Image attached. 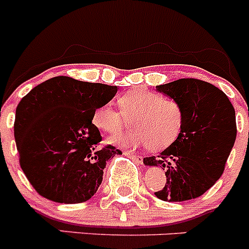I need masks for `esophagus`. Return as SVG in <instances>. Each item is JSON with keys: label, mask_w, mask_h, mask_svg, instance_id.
<instances>
[{"label": "esophagus", "mask_w": 249, "mask_h": 249, "mask_svg": "<svg viewBox=\"0 0 249 249\" xmlns=\"http://www.w3.org/2000/svg\"><path fill=\"white\" fill-rule=\"evenodd\" d=\"M124 155L131 157L132 160H135L136 162H138V163H142V162H143V157L140 155H135V153H132V152H124Z\"/></svg>", "instance_id": "esophagus-1"}]
</instances>
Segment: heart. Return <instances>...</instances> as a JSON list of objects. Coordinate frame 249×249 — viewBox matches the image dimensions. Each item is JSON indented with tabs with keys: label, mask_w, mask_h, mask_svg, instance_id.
<instances>
[{
	"label": "heart",
	"mask_w": 249,
	"mask_h": 249,
	"mask_svg": "<svg viewBox=\"0 0 249 249\" xmlns=\"http://www.w3.org/2000/svg\"><path fill=\"white\" fill-rule=\"evenodd\" d=\"M121 111L107 103L93 112V124L106 133L121 131L126 118L135 117L132 129L108 140L118 147H149L160 151L169 147L178 138L183 124L181 105L155 91L132 89L118 100Z\"/></svg>",
	"instance_id": "heart-1"
}]
</instances>
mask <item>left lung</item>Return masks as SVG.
Instances as JSON below:
<instances>
[{
	"label": "left lung",
	"instance_id": "1",
	"mask_svg": "<svg viewBox=\"0 0 249 249\" xmlns=\"http://www.w3.org/2000/svg\"><path fill=\"white\" fill-rule=\"evenodd\" d=\"M156 89L181 105L183 124L157 158L143 160L146 166L166 171V186L155 195L166 202L197 198L223 173L236 141V112L223 91L201 80L181 78Z\"/></svg>",
	"mask_w": 249,
	"mask_h": 249
}]
</instances>
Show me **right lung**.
I'll return each mask as SVG.
<instances>
[{"instance_id": "1", "label": "right lung", "mask_w": 249, "mask_h": 249, "mask_svg": "<svg viewBox=\"0 0 249 249\" xmlns=\"http://www.w3.org/2000/svg\"><path fill=\"white\" fill-rule=\"evenodd\" d=\"M116 93L117 86L58 76L22 98L15 117L19 164L42 197L72 204L97 192L106 162L122 152L98 148L102 137L92 117Z\"/></svg>"}]
</instances>
